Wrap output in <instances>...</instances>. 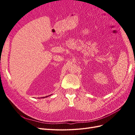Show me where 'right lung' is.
Wrapping results in <instances>:
<instances>
[{"instance_id":"right-lung-1","label":"right lung","mask_w":135,"mask_h":135,"mask_svg":"<svg viewBox=\"0 0 135 135\" xmlns=\"http://www.w3.org/2000/svg\"><path fill=\"white\" fill-rule=\"evenodd\" d=\"M45 97H47V96H46V97H44V98H45Z\"/></svg>"}]
</instances>
